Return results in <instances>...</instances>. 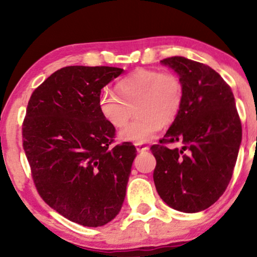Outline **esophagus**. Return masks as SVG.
<instances>
[{"label":"esophagus","instance_id":"esophagus-1","mask_svg":"<svg viewBox=\"0 0 257 257\" xmlns=\"http://www.w3.org/2000/svg\"><path fill=\"white\" fill-rule=\"evenodd\" d=\"M136 147L138 152H146V151H149V146L140 145V144H136Z\"/></svg>","mask_w":257,"mask_h":257}]
</instances>
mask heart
I'll list each match as a JSON object with an SVG mask.
<instances>
[{
  "mask_svg": "<svg viewBox=\"0 0 257 257\" xmlns=\"http://www.w3.org/2000/svg\"><path fill=\"white\" fill-rule=\"evenodd\" d=\"M115 92L105 91L98 99L99 112L112 127L127 124L136 107L138 118L119 135L124 142L152 140L163 127L178 118L184 105V85L173 72L139 68L115 84Z\"/></svg>",
  "mask_w": 257,
  "mask_h": 257,
  "instance_id": "b5f03b06",
  "label": "heart"
}]
</instances>
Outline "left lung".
Instances as JSON below:
<instances>
[{"label":"left lung","instance_id":"obj_1","mask_svg":"<svg viewBox=\"0 0 257 257\" xmlns=\"http://www.w3.org/2000/svg\"><path fill=\"white\" fill-rule=\"evenodd\" d=\"M180 77L184 105L159 144L151 146L157 160L153 180L172 208L196 213L226 191L236 163L242 126L230 86L210 66L180 56L161 61ZM180 141L181 150L168 143Z\"/></svg>","mask_w":257,"mask_h":257}]
</instances>
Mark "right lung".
<instances>
[{
	"mask_svg": "<svg viewBox=\"0 0 257 257\" xmlns=\"http://www.w3.org/2000/svg\"><path fill=\"white\" fill-rule=\"evenodd\" d=\"M124 71L65 66L31 94L22 125L23 150L38 194L66 219L104 226L120 210L137 150L114 143L101 117V89Z\"/></svg>",
	"mask_w": 257,
	"mask_h": 257,
	"instance_id": "add662e5",
	"label": "right lung"
}]
</instances>
